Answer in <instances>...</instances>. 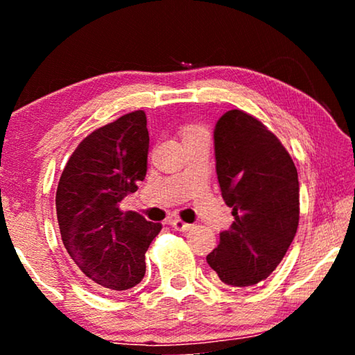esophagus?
Returning <instances> with one entry per match:
<instances>
[{
  "label": "esophagus",
  "mask_w": 355,
  "mask_h": 355,
  "mask_svg": "<svg viewBox=\"0 0 355 355\" xmlns=\"http://www.w3.org/2000/svg\"><path fill=\"white\" fill-rule=\"evenodd\" d=\"M169 225L173 228V230H178V232H188L192 228L191 224H186V222H183L182 219H171Z\"/></svg>",
  "instance_id": "1"
}]
</instances>
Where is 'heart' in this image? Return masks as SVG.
<instances>
[{"label": "heart", "mask_w": 355, "mask_h": 355, "mask_svg": "<svg viewBox=\"0 0 355 355\" xmlns=\"http://www.w3.org/2000/svg\"><path fill=\"white\" fill-rule=\"evenodd\" d=\"M200 133H205L202 128L199 127H188L184 128L183 131V137H188V136H194V135H200Z\"/></svg>", "instance_id": "obj_1"}]
</instances>
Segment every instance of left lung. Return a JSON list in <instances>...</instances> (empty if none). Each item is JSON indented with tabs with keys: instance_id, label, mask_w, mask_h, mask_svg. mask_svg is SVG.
<instances>
[{
	"instance_id": "left-lung-1",
	"label": "left lung",
	"mask_w": 355,
	"mask_h": 355,
	"mask_svg": "<svg viewBox=\"0 0 355 355\" xmlns=\"http://www.w3.org/2000/svg\"><path fill=\"white\" fill-rule=\"evenodd\" d=\"M214 153L233 224L207 261L227 286H252L272 274L296 235L297 171L277 136L241 110L218 120Z\"/></svg>"
}]
</instances>
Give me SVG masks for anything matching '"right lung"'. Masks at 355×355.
<instances>
[{"mask_svg": "<svg viewBox=\"0 0 355 355\" xmlns=\"http://www.w3.org/2000/svg\"><path fill=\"white\" fill-rule=\"evenodd\" d=\"M147 117L135 111L84 137L65 164L56 191L62 243L95 285L123 291L146 274V252L161 232L119 203L146 178Z\"/></svg>", "mask_w": 355, "mask_h": 355, "instance_id": "add662e5", "label": "right lung"}]
</instances>
